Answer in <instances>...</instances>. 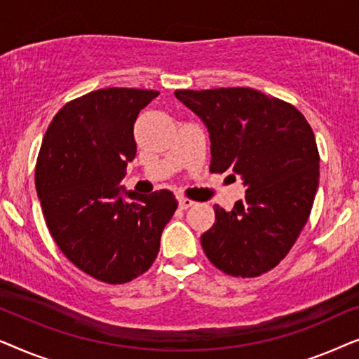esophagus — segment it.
<instances>
[{
    "mask_svg": "<svg viewBox=\"0 0 359 359\" xmlns=\"http://www.w3.org/2000/svg\"><path fill=\"white\" fill-rule=\"evenodd\" d=\"M178 204H180L181 209H189V208H193L196 203H194V201L188 199V198H178Z\"/></svg>",
    "mask_w": 359,
    "mask_h": 359,
    "instance_id": "1",
    "label": "esophagus"
}]
</instances>
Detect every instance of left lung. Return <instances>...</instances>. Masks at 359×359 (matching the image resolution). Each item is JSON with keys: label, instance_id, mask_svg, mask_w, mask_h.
<instances>
[{"label": "left lung", "instance_id": "8db88e82", "mask_svg": "<svg viewBox=\"0 0 359 359\" xmlns=\"http://www.w3.org/2000/svg\"><path fill=\"white\" fill-rule=\"evenodd\" d=\"M175 96L209 130L210 171H232L245 199L232 210L214 205L215 222L201 235L205 257L235 278L269 271L289 253L318 188L316 137L301 112L253 88L178 90Z\"/></svg>", "mask_w": 359, "mask_h": 359}]
</instances>
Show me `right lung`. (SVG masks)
Here are the masks:
<instances>
[{"instance_id": "1", "label": "right lung", "mask_w": 359, "mask_h": 359, "mask_svg": "<svg viewBox=\"0 0 359 359\" xmlns=\"http://www.w3.org/2000/svg\"><path fill=\"white\" fill-rule=\"evenodd\" d=\"M158 91L104 88L53 117L36 165V189L52 238L90 276L124 284L155 262L178 201L168 189L140 196L119 186L135 158L134 124Z\"/></svg>"}]
</instances>
